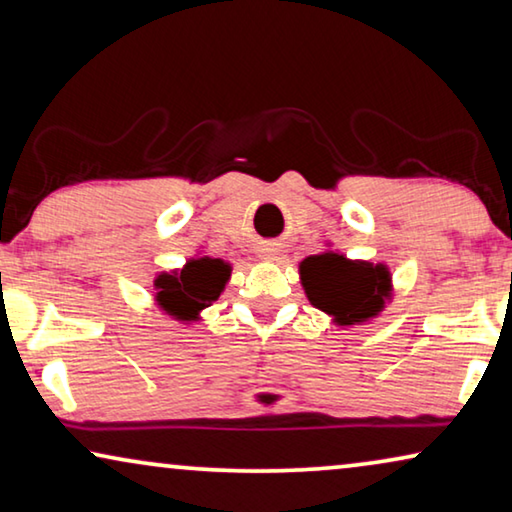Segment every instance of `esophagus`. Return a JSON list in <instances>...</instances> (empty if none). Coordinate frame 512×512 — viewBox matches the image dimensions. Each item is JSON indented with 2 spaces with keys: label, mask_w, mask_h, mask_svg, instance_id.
<instances>
[{
  "label": "esophagus",
  "mask_w": 512,
  "mask_h": 512,
  "mask_svg": "<svg viewBox=\"0 0 512 512\" xmlns=\"http://www.w3.org/2000/svg\"><path fill=\"white\" fill-rule=\"evenodd\" d=\"M273 255H276V248H262V257L264 259H273Z\"/></svg>",
  "instance_id": "1"
}]
</instances>
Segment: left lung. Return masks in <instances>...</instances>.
<instances>
[{
	"instance_id": "8db88e82",
	"label": "left lung",
	"mask_w": 512,
	"mask_h": 512,
	"mask_svg": "<svg viewBox=\"0 0 512 512\" xmlns=\"http://www.w3.org/2000/svg\"><path fill=\"white\" fill-rule=\"evenodd\" d=\"M301 282L308 301L326 315H333L342 326L375 317L391 292L386 266L352 262L338 253L303 259Z\"/></svg>"
}]
</instances>
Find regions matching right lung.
Returning <instances> with one entry per match:
<instances>
[{"label": "right lung", "instance_id": "right-lung-1", "mask_svg": "<svg viewBox=\"0 0 512 512\" xmlns=\"http://www.w3.org/2000/svg\"><path fill=\"white\" fill-rule=\"evenodd\" d=\"M230 280V264L223 259H190L181 271L160 273L156 278V301L167 315L177 319H195L197 312L218 299Z\"/></svg>", "mask_w": 512, "mask_h": 512}]
</instances>
